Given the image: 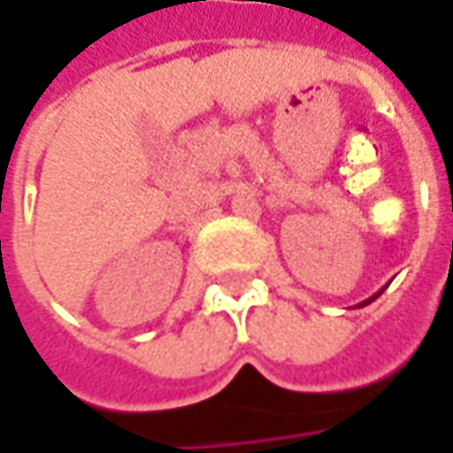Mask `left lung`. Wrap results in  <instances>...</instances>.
Returning <instances> with one entry per match:
<instances>
[{"label": "left lung", "instance_id": "8db88e82", "mask_svg": "<svg viewBox=\"0 0 453 453\" xmlns=\"http://www.w3.org/2000/svg\"><path fill=\"white\" fill-rule=\"evenodd\" d=\"M383 289H386V288H383ZM383 289H378L375 295H371V297H368V300H363V303H357L356 307H365V304H371V303H373V300H378V297L383 295Z\"/></svg>", "mask_w": 453, "mask_h": 453}]
</instances>
